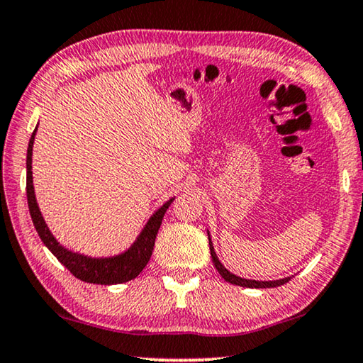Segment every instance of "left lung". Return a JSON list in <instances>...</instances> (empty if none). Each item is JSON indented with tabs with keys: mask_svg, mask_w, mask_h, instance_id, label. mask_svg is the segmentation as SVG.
Masks as SVG:
<instances>
[{
	"mask_svg": "<svg viewBox=\"0 0 363 363\" xmlns=\"http://www.w3.org/2000/svg\"><path fill=\"white\" fill-rule=\"evenodd\" d=\"M208 239H209V250H211L213 264H214V267H216V270L219 272V275L223 277L225 281L233 283V285H238V286H245V288H275V286L285 285L286 281H290L291 277L280 278V280L259 281V280H247V278H240V277H238V275H234L233 272H229L223 264H220V260L218 259L216 252H214V247H213V242H211V235H209V233H208Z\"/></svg>",
	"mask_w": 363,
	"mask_h": 363,
	"instance_id": "obj_1",
	"label": "left lung"
}]
</instances>
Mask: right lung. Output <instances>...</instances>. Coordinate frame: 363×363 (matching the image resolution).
Listing matches in <instances>:
<instances>
[{
  "label": "right lung",
  "mask_w": 363,
  "mask_h": 363,
  "mask_svg": "<svg viewBox=\"0 0 363 363\" xmlns=\"http://www.w3.org/2000/svg\"><path fill=\"white\" fill-rule=\"evenodd\" d=\"M35 133H38V125H35L28 145V159H26V170H28V177H26V191H28L30 218H33L34 228L38 230L40 240L44 242L47 249L57 257V260H59L64 267H67L70 273H73L77 278H80L82 281L94 283V285H118V283H125L133 280V278L138 277L139 273L144 270V267L149 264L162 219H164V214L167 213V209H169L175 196L167 199V201L152 214L138 238H135L133 244H130L129 249H125L118 255L91 257L67 249V247L62 245L59 240L55 239V235L50 233V229L47 228L45 219L42 216L39 209L38 199H35L33 182V147Z\"/></svg>",
  "instance_id": "right-lung-1"
}]
</instances>
